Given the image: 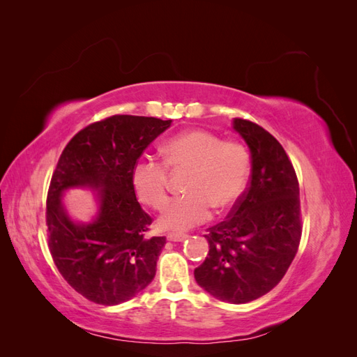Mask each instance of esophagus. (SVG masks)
<instances>
[{"label":"esophagus","mask_w":357,"mask_h":357,"mask_svg":"<svg viewBox=\"0 0 357 357\" xmlns=\"http://www.w3.org/2000/svg\"><path fill=\"white\" fill-rule=\"evenodd\" d=\"M167 238H168L169 241H185V240L188 238V235H186V234H177V232H169V234L167 235Z\"/></svg>","instance_id":"esophagus-1"}]
</instances>
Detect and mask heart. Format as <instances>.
Segmentation results:
<instances>
[{
    "instance_id": "obj_1",
    "label": "heart",
    "mask_w": 357,
    "mask_h": 357,
    "mask_svg": "<svg viewBox=\"0 0 357 357\" xmlns=\"http://www.w3.org/2000/svg\"><path fill=\"white\" fill-rule=\"evenodd\" d=\"M162 159L142 156L131 171L138 201L159 210L168 198V169H189L188 195L171 199L159 215L160 228L181 232L207 220L211 207L225 211L240 199L250 177V155L238 142H225L205 129H189L162 147Z\"/></svg>"
}]
</instances>
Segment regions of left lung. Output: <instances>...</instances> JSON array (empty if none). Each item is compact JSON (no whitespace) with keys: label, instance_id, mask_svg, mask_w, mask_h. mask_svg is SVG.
I'll return each instance as SVG.
<instances>
[{"label":"left lung","instance_id":"left-lung-1","mask_svg":"<svg viewBox=\"0 0 357 357\" xmlns=\"http://www.w3.org/2000/svg\"><path fill=\"white\" fill-rule=\"evenodd\" d=\"M234 129L250 149V183L226 220L208 229V255L193 274L214 298L247 304L274 289L294 261L302 234L301 202L283 146L245 119H234Z\"/></svg>","mask_w":357,"mask_h":357}]
</instances>
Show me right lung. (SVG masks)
Listing matches in <instances>:
<instances>
[{
	"instance_id": "add662e5",
	"label": "right lung",
	"mask_w": 357,
	"mask_h": 357,
	"mask_svg": "<svg viewBox=\"0 0 357 357\" xmlns=\"http://www.w3.org/2000/svg\"><path fill=\"white\" fill-rule=\"evenodd\" d=\"M169 125L129 114L91 123L70 139L53 171L46 204L49 250L66 282L95 304H122L155 278L167 241L146 236L152 218L137 201L131 171ZM71 187L99 190L100 210L91 224H74L63 208L61 193Z\"/></svg>"
}]
</instances>
